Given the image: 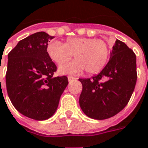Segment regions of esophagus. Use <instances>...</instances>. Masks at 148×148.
<instances>
[{
    "label": "esophagus",
    "mask_w": 148,
    "mask_h": 148,
    "mask_svg": "<svg viewBox=\"0 0 148 148\" xmlns=\"http://www.w3.org/2000/svg\"><path fill=\"white\" fill-rule=\"evenodd\" d=\"M68 79H69V81H71V80H73V79H76V78H75V77H72V76H68Z\"/></svg>",
    "instance_id": "1"
}]
</instances>
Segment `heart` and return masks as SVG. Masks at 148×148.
Segmentation results:
<instances>
[{
    "label": "heart",
    "instance_id": "b5f03b06",
    "mask_svg": "<svg viewBox=\"0 0 148 148\" xmlns=\"http://www.w3.org/2000/svg\"><path fill=\"white\" fill-rule=\"evenodd\" d=\"M48 55L57 64L69 61L74 55L75 60L60 66V74H79L84 70L88 75L100 72L110 56L108 45L103 40L90 37L68 38L64 44L51 41L47 45Z\"/></svg>",
    "mask_w": 148,
    "mask_h": 148
}]
</instances>
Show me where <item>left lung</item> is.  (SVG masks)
<instances>
[{
  "label": "left lung",
  "mask_w": 148,
  "mask_h": 148,
  "mask_svg": "<svg viewBox=\"0 0 148 148\" xmlns=\"http://www.w3.org/2000/svg\"><path fill=\"white\" fill-rule=\"evenodd\" d=\"M136 79V54L116 40L104 69L92 79H79L83 86L79 99L81 109L94 119L116 116L129 102Z\"/></svg>",
  "instance_id": "8db88e82"
}]
</instances>
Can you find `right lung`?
<instances>
[{
	"instance_id": "obj_1",
	"label": "right lung",
	"mask_w": 148,
	"mask_h": 148,
	"mask_svg": "<svg viewBox=\"0 0 148 148\" xmlns=\"http://www.w3.org/2000/svg\"><path fill=\"white\" fill-rule=\"evenodd\" d=\"M45 32L20 40L8 55L6 88L12 105L22 115L45 120L56 112L60 98L69 84L65 76L54 77L56 66L47 52Z\"/></svg>"
}]
</instances>
